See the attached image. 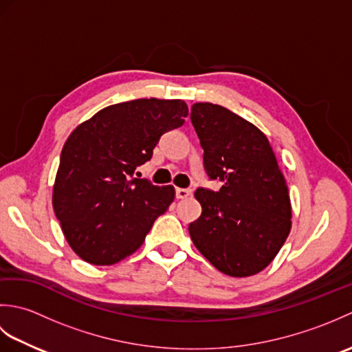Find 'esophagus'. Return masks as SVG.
<instances>
[{"mask_svg": "<svg viewBox=\"0 0 352 352\" xmlns=\"http://www.w3.org/2000/svg\"><path fill=\"white\" fill-rule=\"evenodd\" d=\"M192 195V190L190 189H183V188H177L175 189V197L178 199H184Z\"/></svg>", "mask_w": 352, "mask_h": 352, "instance_id": "34e87169", "label": "esophagus"}]
</instances>
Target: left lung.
<instances>
[{"label": "left lung", "instance_id": "left-lung-1", "mask_svg": "<svg viewBox=\"0 0 352 352\" xmlns=\"http://www.w3.org/2000/svg\"><path fill=\"white\" fill-rule=\"evenodd\" d=\"M192 124L204 169L218 192L199 188L201 216L189 226L193 245L230 276L258 274L290 233L289 189L267 138L256 125L212 102H195Z\"/></svg>", "mask_w": 352, "mask_h": 352}]
</instances>
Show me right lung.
I'll use <instances>...</instances> for the list:
<instances>
[{"mask_svg":"<svg viewBox=\"0 0 352 352\" xmlns=\"http://www.w3.org/2000/svg\"><path fill=\"white\" fill-rule=\"evenodd\" d=\"M183 100L140 98L100 110L65 142L52 207L72 251L95 266L115 265L144 243L175 198L174 186L133 178L163 133L184 124Z\"/></svg>","mask_w":352,"mask_h":352,"instance_id":"right-lung-1","label":"right lung"}]
</instances>
